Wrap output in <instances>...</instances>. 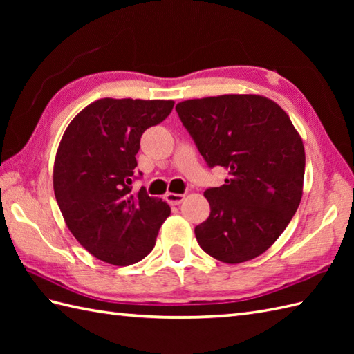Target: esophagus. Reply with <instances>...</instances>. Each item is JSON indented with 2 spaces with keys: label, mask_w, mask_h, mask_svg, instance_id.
<instances>
[{
  "label": "esophagus",
  "mask_w": 354,
  "mask_h": 354,
  "mask_svg": "<svg viewBox=\"0 0 354 354\" xmlns=\"http://www.w3.org/2000/svg\"><path fill=\"white\" fill-rule=\"evenodd\" d=\"M184 199H185L184 194H179V193H167V194H165V201H167L170 205H179Z\"/></svg>",
  "instance_id": "esophagus-1"
}]
</instances>
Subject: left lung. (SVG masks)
<instances>
[{"label":"left lung","instance_id":"obj_1","mask_svg":"<svg viewBox=\"0 0 354 354\" xmlns=\"http://www.w3.org/2000/svg\"><path fill=\"white\" fill-rule=\"evenodd\" d=\"M209 167L228 171L204 192L209 216L194 228L199 246L237 265L259 257L281 236L303 196L306 153L289 115L259 94H223L176 104Z\"/></svg>","mask_w":354,"mask_h":354}]
</instances>
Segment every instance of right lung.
Here are the masks:
<instances>
[{
  "label": "right lung",
  "mask_w": 354,
  "mask_h": 354,
  "mask_svg": "<svg viewBox=\"0 0 354 354\" xmlns=\"http://www.w3.org/2000/svg\"><path fill=\"white\" fill-rule=\"evenodd\" d=\"M173 100L100 99L71 120L59 142L53 189L71 234L95 259L129 266L153 250L170 216L167 202L133 193L135 155L147 127L167 117Z\"/></svg>",
  "instance_id": "obj_1"
}]
</instances>
